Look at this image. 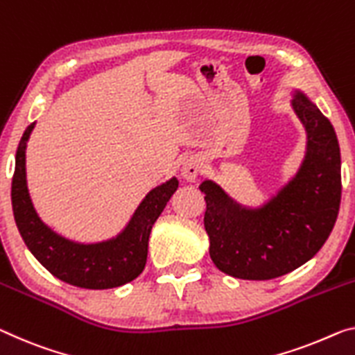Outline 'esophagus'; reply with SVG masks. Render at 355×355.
I'll use <instances>...</instances> for the list:
<instances>
[{
	"label": "esophagus",
	"mask_w": 355,
	"mask_h": 355,
	"mask_svg": "<svg viewBox=\"0 0 355 355\" xmlns=\"http://www.w3.org/2000/svg\"><path fill=\"white\" fill-rule=\"evenodd\" d=\"M201 170H203V160L196 155L189 157V159L184 160L181 166V176L187 182H195L201 174Z\"/></svg>",
	"instance_id": "34e87169"
}]
</instances>
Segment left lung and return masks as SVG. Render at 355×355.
<instances>
[{"mask_svg":"<svg viewBox=\"0 0 355 355\" xmlns=\"http://www.w3.org/2000/svg\"><path fill=\"white\" fill-rule=\"evenodd\" d=\"M292 107L308 135L306 155L295 178L257 209L244 208L212 181L205 228L209 255L225 275L266 281L313 259L334 230L341 203V154L334 125L302 92Z\"/></svg>","mask_w":355,"mask_h":355,"instance_id":"8db88e82","label":"left lung"}]
</instances>
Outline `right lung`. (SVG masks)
I'll use <instances>...</instances> for the list:
<instances>
[{"instance_id": "right-lung-1", "label": "right lung", "mask_w": 355, "mask_h": 355, "mask_svg": "<svg viewBox=\"0 0 355 355\" xmlns=\"http://www.w3.org/2000/svg\"><path fill=\"white\" fill-rule=\"evenodd\" d=\"M35 123L26 127L19 143L10 190L14 219L26 248L49 272L71 286L101 291L133 281L144 270L150 230L178 190V179L152 189L116 238L95 244L69 241L40 219L26 187L25 149Z\"/></svg>"}]
</instances>
